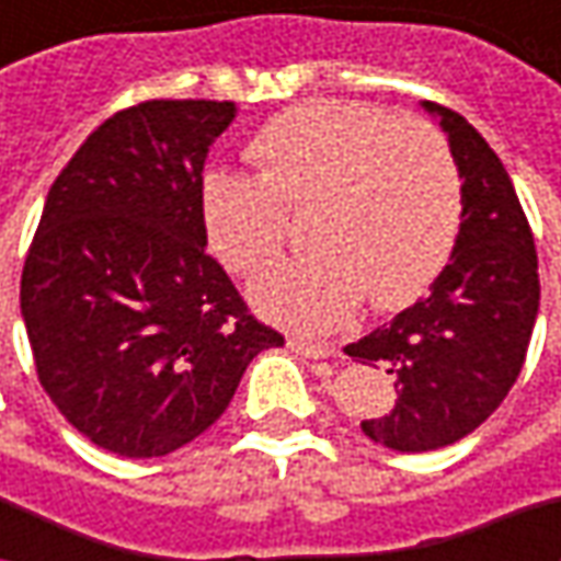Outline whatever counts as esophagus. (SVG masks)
Listing matches in <instances>:
<instances>
[{"instance_id": "1", "label": "esophagus", "mask_w": 561, "mask_h": 561, "mask_svg": "<svg viewBox=\"0 0 561 561\" xmlns=\"http://www.w3.org/2000/svg\"><path fill=\"white\" fill-rule=\"evenodd\" d=\"M287 346H290L293 353H299V356H306V358L334 356V346H328V343H312V340H302V336H290V340H287Z\"/></svg>"}]
</instances>
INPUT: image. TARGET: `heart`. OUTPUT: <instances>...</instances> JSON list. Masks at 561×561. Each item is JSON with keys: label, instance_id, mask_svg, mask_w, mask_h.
Here are the masks:
<instances>
[{"label": "heart", "instance_id": "heart-1", "mask_svg": "<svg viewBox=\"0 0 561 561\" xmlns=\"http://www.w3.org/2000/svg\"><path fill=\"white\" fill-rule=\"evenodd\" d=\"M262 174L203 181L208 243L252 274L284 249L290 211H312V255L277 262L252 287L259 312L306 334L340 328L358 302L397 312L440 274L462 221V178L440 130L346 102H306L252 140Z\"/></svg>", "mask_w": 561, "mask_h": 561}]
</instances>
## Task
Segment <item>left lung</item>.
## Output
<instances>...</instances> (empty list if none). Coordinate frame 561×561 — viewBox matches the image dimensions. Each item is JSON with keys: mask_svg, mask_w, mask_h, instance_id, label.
I'll list each match as a JSON object with an SVG mask.
<instances>
[{"mask_svg": "<svg viewBox=\"0 0 561 561\" xmlns=\"http://www.w3.org/2000/svg\"><path fill=\"white\" fill-rule=\"evenodd\" d=\"M421 108L440 121L462 178L459 237L424 299L343 350L393 375L397 405L362 431L397 453H431L484 424L525 365L540 309L534 233L506 168L459 112Z\"/></svg>", "mask_w": 561, "mask_h": 561, "instance_id": "left-lung-1", "label": "left lung"}]
</instances>
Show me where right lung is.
<instances>
[{
  "instance_id": "right-lung-1",
  "label": "right lung",
  "mask_w": 561,
  "mask_h": 561,
  "mask_svg": "<svg viewBox=\"0 0 561 561\" xmlns=\"http://www.w3.org/2000/svg\"><path fill=\"white\" fill-rule=\"evenodd\" d=\"M233 118V102L152 99L99 124L55 178L24 262L43 390L127 459L196 440L249 362L284 346L205 252V156Z\"/></svg>"
}]
</instances>
